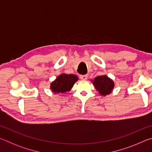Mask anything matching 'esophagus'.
<instances>
[{
    "instance_id": "obj_1",
    "label": "esophagus",
    "mask_w": 152,
    "mask_h": 152,
    "mask_svg": "<svg viewBox=\"0 0 152 152\" xmlns=\"http://www.w3.org/2000/svg\"><path fill=\"white\" fill-rule=\"evenodd\" d=\"M87 78H88L87 75H80V78L82 80H86Z\"/></svg>"
}]
</instances>
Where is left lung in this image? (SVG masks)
<instances>
[{
  "mask_svg": "<svg viewBox=\"0 0 152 152\" xmlns=\"http://www.w3.org/2000/svg\"><path fill=\"white\" fill-rule=\"evenodd\" d=\"M93 84L102 96L110 94L114 88V82L107 76H97L94 79Z\"/></svg>",
  "mask_w": 152,
  "mask_h": 152,
  "instance_id": "left-lung-1",
  "label": "left lung"
}]
</instances>
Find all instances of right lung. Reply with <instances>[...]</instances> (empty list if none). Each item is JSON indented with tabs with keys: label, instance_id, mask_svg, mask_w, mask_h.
<instances>
[{
	"label": "right lung",
	"instance_id": "1",
	"mask_svg": "<svg viewBox=\"0 0 152 152\" xmlns=\"http://www.w3.org/2000/svg\"><path fill=\"white\" fill-rule=\"evenodd\" d=\"M78 80L74 74H61L51 84V89L55 94L69 92Z\"/></svg>",
	"mask_w": 152,
	"mask_h": 152
}]
</instances>
